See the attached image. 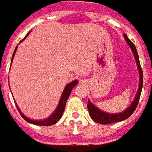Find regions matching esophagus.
Wrapping results in <instances>:
<instances>
[{
  "label": "esophagus",
  "instance_id": "obj_1",
  "mask_svg": "<svg viewBox=\"0 0 152 152\" xmlns=\"http://www.w3.org/2000/svg\"><path fill=\"white\" fill-rule=\"evenodd\" d=\"M81 83H83V80H81V82H80Z\"/></svg>",
  "mask_w": 152,
  "mask_h": 152
}]
</instances>
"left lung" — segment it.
<instances>
[{"label": "left lung", "mask_w": 152, "mask_h": 152, "mask_svg": "<svg viewBox=\"0 0 152 152\" xmlns=\"http://www.w3.org/2000/svg\"><path fill=\"white\" fill-rule=\"evenodd\" d=\"M124 37H125V40L126 41V42L128 43V45L130 46V48H131V51L133 53V55H134V58L135 59V63H136V65H137V69H138V71H139V87H138V89H137L135 99L131 104V105L128 107L127 109H126L124 111L120 112V113L111 114V113L104 112L101 110H99V108H97L88 99L87 107H88L89 115H90L93 121L97 122L99 124H101V125H107V124L120 122V121H125L127 118L131 116V115L133 114V112L135 110L136 107H137V104H138V102H139V99H140V94H141V89H142V87H143V74H142V69H141V67H140L139 56H138V53H137L135 46L128 38L126 34H124Z\"/></svg>", "instance_id": "obj_1"}]
</instances>
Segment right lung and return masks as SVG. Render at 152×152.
I'll return each mask as SVG.
<instances>
[{
	"label": "right lung",
	"instance_id": "obj_1",
	"mask_svg": "<svg viewBox=\"0 0 152 152\" xmlns=\"http://www.w3.org/2000/svg\"><path fill=\"white\" fill-rule=\"evenodd\" d=\"M31 32V31H29L26 36L22 39V40L20 42H23V41L26 39V37L28 36V34ZM17 47H16V48L14 50V53H13V55H12V60H13V58H14V56H15V53H16V52H17ZM78 84V80L76 79V80H74L73 82H71V83H68L66 86H65V88H64V91L62 93V95H61V98H60L59 99V102H58V106L56 108V110H55L53 112V114L50 115L49 117H48V118H46L44 120H38V121H35V120H31L30 118H28V117L25 116L23 114H22V112L20 110V109L18 108L17 106V103H15L16 104V106H17V110H18V111L20 113V115H21L22 118L25 120L26 121H27L28 123H31V124H33V125H37V126H52V125H54L56 124L58 121H59L60 119L62 118L63 116V114H64V109H65V104H66V102H67V100H68V99H69V95H70V94L72 92V89L74 88V87H75L76 85Z\"/></svg>",
	"mask_w": 152,
	"mask_h": 152
}]
</instances>
